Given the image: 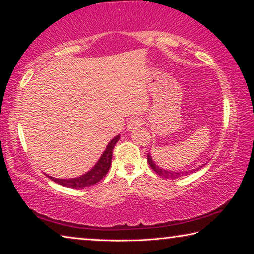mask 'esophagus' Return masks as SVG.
<instances>
[{
    "mask_svg": "<svg viewBox=\"0 0 254 254\" xmlns=\"http://www.w3.org/2000/svg\"><path fill=\"white\" fill-rule=\"evenodd\" d=\"M143 123V119L141 117H135V118H132L128 120V122L127 123V127L128 131H133L134 128L139 127L140 126H142Z\"/></svg>",
    "mask_w": 254,
    "mask_h": 254,
    "instance_id": "34e87169",
    "label": "esophagus"
}]
</instances>
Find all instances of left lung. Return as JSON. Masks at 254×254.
<instances>
[{"mask_svg":"<svg viewBox=\"0 0 254 254\" xmlns=\"http://www.w3.org/2000/svg\"><path fill=\"white\" fill-rule=\"evenodd\" d=\"M148 162H149L150 167H151V169L154 170V173H157L159 176H162V177L170 178V179H176V178H178V177H182V176H185V175H187L189 173H192V171L198 170V169L201 168V167H203V166H200V167H198V168L192 169L190 171H170V170H165V169L160 168V167H158L156 163L153 162L151 156H150V153L148 154Z\"/></svg>","mask_w":254,"mask_h":254,"instance_id":"obj_1","label":"left lung"}]
</instances>
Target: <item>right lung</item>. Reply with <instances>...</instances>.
I'll return each mask as SVG.
<instances>
[{"label": "right lung", "mask_w": 254, "mask_h": 254, "mask_svg": "<svg viewBox=\"0 0 254 254\" xmlns=\"http://www.w3.org/2000/svg\"><path fill=\"white\" fill-rule=\"evenodd\" d=\"M120 140V135H117L112 139L109 144L106 145L105 151L103 152L101 158L98 159V161L95 163V166L93 168L87 171V173L79 176L76 178H69V179H59L51 177V176L47 175V177L53 180V182L57 183L62 186H66L69 188H84L95 185L96 183L100 182L102 178L105 177V175L109 171L111 163H112V153H113V149L117 144L118 141Z\"/></svg>", "instance_id": "add662e5"}]
</instances>
